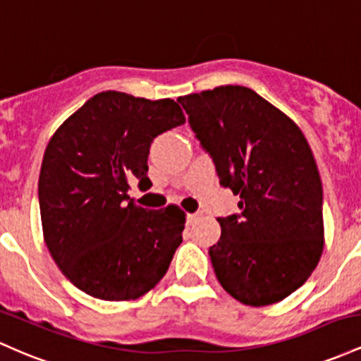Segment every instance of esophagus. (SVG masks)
<instances>
[{"mask_svg":"<svg viewBox=\"0 0 361 361\" xmlns=\"http://www.w3.org/2000/svg\"><path fill=\"white\" fill-rule=\"evenodd\" d=\"M201 216H202V213H191V214H188V224L189 225H194L197 220H200Z\"/></svg>","mask_w":361,"mask_h":361,"instance_id":"34e87169","label":"esophagus"}]
</instances>
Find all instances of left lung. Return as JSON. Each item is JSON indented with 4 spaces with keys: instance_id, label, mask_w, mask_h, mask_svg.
<instances>
[{
    "instance_id": "left-lung-1",
    "label": "left lung",
    "mask_w": 361,
    "mask_h": 361,
    "mask_svg": "<svg viewBox=\"0 0 361 361\" xmlns=\"http://www.w3.org/2000/svg\"><path fill=\"white\" fill-rule=\"evenodd\" d=\"M220 185L240 196V213L218 218L209 247L218 281L235 300L262 307L300 288L324 249L322 182L300 128L238 85L177 99Z\"/></svg>"
}]
</instances>
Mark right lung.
<instances>
[{"mask_svg":"<svg viewBox=\"0 0 361 361\" xmlns=\"http://www.w3.org/2000/svg\"><path fill=\"white\" fill-rule=\"evenodd\" d=\"M184 123L173 100L109 90L52 135L39 177L44 240L64 276L90 297L135 300L167 273L185 213L173 204L141 208L128 189L129 180L149 184V145Z\"/></svg>","mask_w":361,"mask_h":361,"instance_id":"right-lung-1","label":"right lung"}]
</instances>
